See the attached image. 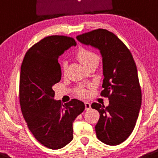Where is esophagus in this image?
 <instances>
[{
	"label": "esophagus",
	"mask_w": 158,
	"mask_h": 158,
	"mask_svg": "<svg viewBox=\"0 0 158 158\" xmlns=\"http://www.w3.org/2000/svg\"><path fill=\"white\" fill-rule=\"evenodd\" d=\"M85 108L86 110H90V108H91V104L88 102H85Z\"/></svg>",
	"instance_id": "esophagus-1"
}]
</instances>
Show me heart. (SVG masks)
<instances>
[{"mask_svg": "<svg viewBox=\"0 0 158 158\" xmlns=\"http://www.w3.org/2000/svg\"><path fill=\"white\" fill-rule=\"evenodd\" d=\"M76 58L85 67L88 68L91 65H98L99 61V57L96 53L91 50L86 49V48H82L79 50V52L76 54ZM67 68V62L63 61L62 63V71L65 72ZM75 93L79 97H86L89 95V90L87 89V87L83 85H79L76 87L75 89Z\"/></svg>", "mask_w": 158, "mask_h": 158, "instance_id": "obj_1", "label": "heart"}]
</instances>
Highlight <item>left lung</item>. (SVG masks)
<instances>
[{
	"label": "left lung",
	"mask_w": 158,
	"mask_h": 158,
	"mask_svg": "<svg viewBox=\"0 0 158 158\" xmlns=\"http://www.w3.org/2000/svg\"><path fill=\"white\" fill-rule=\"evenodd\" d=\"M81 43L100 51L103 69V90L101 96L109 99L108 106L93 102L99 119L95 129L97 138L107 145L123 143L136 125L142 94L137 65L131 51L116 35L99 28L76 37Z\"/></svg>",
	"instance_id": "1"
}]
</instances>
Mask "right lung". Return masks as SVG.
I'll list each match as a JSON object with an SVG mask.
<instances>
[{
  "label": "right lung",
  "mask_w": 158,
  "mask_h": 158,
  "mask_svg": "<svg viewBox=\"0 0 158 158\" xmlns=\"http://www.w3.org/2000/svg\"><path fill=\"white\" fill-rule=\"evenodd\" d=\"M73 45L76 42L71 37H45L27 50L21 66V113L35 139L50 149H60L73 140V121L85 110L79 99L62 104L53 99L52 86L62 77L59 56Z\"/></svg>",
  "instance_id": "add662e5"
}]
</instances>
